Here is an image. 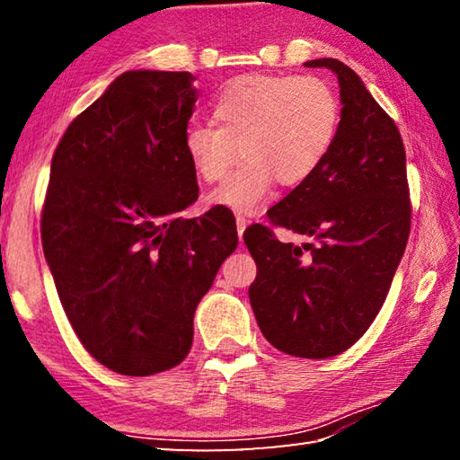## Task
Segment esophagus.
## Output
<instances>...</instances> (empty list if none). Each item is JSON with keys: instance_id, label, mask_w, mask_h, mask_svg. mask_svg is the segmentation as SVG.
<instances>
[{"instance_id": "obj_1", "label": "esophagus", "mask_w": 460, "mask_h": 460, "mask_svg": "<svg viewBox=\"0 0 460 460\" xmlns=\"http://www.w3.org/2000/svg\"><path fill=\"white\" fill-rule=\"evenodd\" d=\"M245 227H247V219L243 215H237V235H239V239H243Z\"/></svg>"}]
</instances>
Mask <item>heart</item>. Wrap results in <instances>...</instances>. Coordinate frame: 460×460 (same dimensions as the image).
I'll return each instance as SVG.
<instances>
[{
	"label": "heart",
	"mask_w": 460,
	"mask_h": 460,
	"mask_svg": "<svg viewBox=\"0 0 460 460\" xmlns=\"http://www.w3.org/2000/svg\"><path fill=\"white\" fill-rule=\"evenodd\" d=\"M215 123H190L184 150L208 184L223 181L241 152L243 162L208 205L260 213L276 182H306L331 154L341 126V101L314 75H243L213 99Z\"/></svg>",
	"instance_id": "1"
}]
</instances>
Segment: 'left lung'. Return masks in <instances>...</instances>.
<instances>
[{
  "label": "left lung",
  "mask_w": 460,
  "mask_h": 460,
  "mask_svg": "<svg viewBox=\"0 0 460 460\" xmlns=\"http://www.w3.org/2000/svg\"><path fill=\"white\" fill-rule=\"evenodd\" d=\"M306 66L337 75L339 134L323 166L268 219L317 243L282 244L260 223L243 241L258 266L249 302L263 337L286 355L326 359L355 345L384 306L410 237L411 202L395 121L341 60Z\"/></svg>",
  "instance_id": "left-lung-1"
}]
</instances>
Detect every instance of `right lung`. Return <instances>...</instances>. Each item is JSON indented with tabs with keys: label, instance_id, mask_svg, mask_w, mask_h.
<instances>
[{
	"label": "right lung",
	"instance_id": "obj_1",
	"mask_svg": "<svg viewBox=\"0 0 460 460\" xmlns=\"http://www.w3.org/2000/svg\"><path fill=\"white\" fill-rule=\"evenodd\" d=\"M190 73L128 71L76 115L54 150L42 205V247L76 337L121 376L176 367L235 219L199 199L184 150L197 89Z\"/></svg>",
	"mask_w": 460,
	"mask_h": 460
}]
</instances>
